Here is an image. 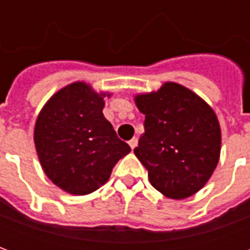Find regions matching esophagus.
Wrapping results in <instances>:
<instances>
[{
	"label": "esophagus",
	"instance_id": "1",
	"mask_svg": "<svg viewBox=\"0 0 250 250\" xmlns=\"http://www.w3.org/2000/svg\"><path fill=\"white\" fill-rule=\"evenodd\" d=\"M128 145H130L131 148L134 150V148H135V147L138 146V139H136V138H132V139H131V141L128 142Z\"/></svg>",
	"mask_w": 250,
	"mask_h": 250
}]
</instances>
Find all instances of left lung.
Segmentation results:
<instances>
[{
	"label": "left lung",
	"mask_w": 250,
	"mask_h": 250,
	"mask_svg": "<svg viewBox=\"0 0 250 250\" xmlns=\"http://www.w3.org/2000/svg\"><path fill=\"white\" fill-rule=\"evenodd\" d=\"M146 116L136 158L148 171L150 184L171 199L199 191L217 167L221 128L217 115L198 95L178 83L135 95Z\"/></svg>",
	"instance_id": "obj_1"
}]
</instances>
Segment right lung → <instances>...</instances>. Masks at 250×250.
<instances>
[{
    "label": "right lung",
    "mask_w": 250,
    "mask_h": 250,
    "mask_svg": "<svg viewBox=\"0 0 250 250\" xmlns=\"http://www.w3.org/2000/svg\"><path fill=\"white\" fill-rule=\"evenodd\" d=\"M89 84L75 82L44 104L35 125V146L44 173L57 188L85 195L109 179L120 158L131 151L104 118V98Z\"/></svg>",
    "instance_id": "1"
}]
</instances>
